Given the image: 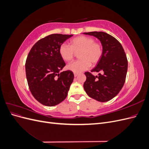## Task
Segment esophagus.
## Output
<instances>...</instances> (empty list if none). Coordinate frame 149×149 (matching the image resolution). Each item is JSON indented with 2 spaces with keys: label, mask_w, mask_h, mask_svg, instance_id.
I'll use <instances>...</instances> for the list:
<instances>
[{
  "label": "esophagus",
  "mask_w": 149,
  "mask_h": 149,
  "mask_svg": "<svg viewBox=\"0 0 149 149\" xmlns=\"http://www.w3.org/2000/svg\"><path fill=\"white\" fill-rule=\"evenodd\" d=\"M78 75V73H74V77H76V76H77Z\"/></svg>",
  "instance_id": "obj_1"
}]
</instances>
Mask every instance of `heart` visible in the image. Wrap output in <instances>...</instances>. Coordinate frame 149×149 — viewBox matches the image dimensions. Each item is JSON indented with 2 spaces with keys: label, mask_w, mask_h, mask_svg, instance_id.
<instances>
[{
  "label": "heart",
  "mask_w": 149,
  "mask_h": 149,
  "mask_svg": "<svg viewBox=\"0 0 149 149\" xmlns=\"http://www.w3.org/2000/svg\"><path fill=\"white\" fill-rule=\"evenodd\" d=\"M78 54L79 60L70 63L67 69L79 73L87 70L91 66V63L96 65L100 60L102 54V45L94 40L86 36H80L71 40V45L63 43L59 48V53L62 59L66 61L73 60L75 53Z\"/></svg>",
  "instance_id": "heart-1"
}]
</instances>
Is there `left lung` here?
Wrapping results in <instances>:
<instances>
[{"instance_id":"8db88e82","label":"left lung","mask_w":149,"mask_h":149,"mask_svg":"<svg viewBox=\"0 0 149 149\" xmlns=\"http://www.w3.org/2000/svg\"><path fill=\"white\" fill-rule=\"evenodd\" d=\"M100 40L102 47L100 60L91 72H101L94 76L84 73L86 80L83 87L88 95L100 102H106L117 96L123 88L127 71L128 62L124 48L118 40L102 31L83 33Z\"/></svg>"}]
</instances>
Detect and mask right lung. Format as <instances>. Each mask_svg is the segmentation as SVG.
Segmentation results:
<instances>
[{
    "mask_svg": "<svg viewBox=\"0 0 149 149\" xmlns=\"http://www.w3.org/2000/svg\"><path fill=\"white\" fill-rule=\"evenodd\" d=\"M73 35L52 34L36 43L25 63L26 79L33 96L42 104L54 106L65 100L74 74L60 71L66 65L59 48Z\"/></svg>",
    "mask_w": 149,
    "mask_h": 149,
    "instance_id": "1",
    "label": "right lung"
}]
</instances>
